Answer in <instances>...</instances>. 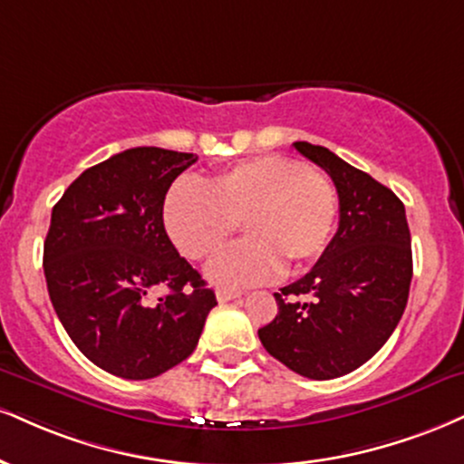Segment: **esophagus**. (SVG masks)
<instances>
[{"label":"esophagus","instance_id":"esophagus-1","mask_svg":"<svg viewBox=\"0 0 464 464\" xmlns=\"http://www.w3.org/2000/svg\"><path fill=\"white\" fill-rule=\"evenodd\" d=\"M239 295H242V292H239V289H227V287H220V289H218V292H216L218 303H228V300L239 298Z\"/></svg>","mask_w":464,"mask_h":464}]
</instances>
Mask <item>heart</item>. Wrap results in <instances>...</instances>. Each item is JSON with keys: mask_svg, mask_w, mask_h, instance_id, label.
I'll list each match as a JSON object with an SVG mask.
<instances>
[{"mask_svg": "<svg viewBox=\"0 0 464 464\" xmlns=\"http://www.w3.org/2000/svg\"><path fill=\"white\" fill-rule=\"evenodd\" d=\"M337 220L333 181L300 161L264 155L239 161L208 183L183 177L164 203L166 231L179 253L209 259L242 222L246 242L208 267L216 285H253L300 270L324 253Z\"/></svg>", "mask_w": 464, "mask_h": 464, "instance_id": "b5f03b06", "label": "heart"}]
</instances>
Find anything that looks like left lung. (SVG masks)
<instances>
[{"label":"left lung","instance_id":"obj_1","mask_svg":"<svg viewBox=\"0 0 464 464\" xmlns=\"http://www.w3.org/2000/svg\"><path fill=\"white\" fill-rule=\"evenodd\" d=\"M294 149L333 179L339 228L317 264L275 294L264 348L311 381L354 372L392 337L409 300L411 231L401 200L348 161L309 142Z\"/></svg>","mask_w":464,"mask_h":464}]
</instances>
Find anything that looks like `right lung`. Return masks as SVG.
Here are the masks:
<instances>
[{
  "instance_id": "1",
  "label": "right lung",
  "mask_w": 464,
  "mask_h": 464,
  "mask_svg": "<svg viewBox=\"0 0 464 464\" xmlns=\"http://www.w3.org/2000/svg\"><path fill=\"white\" fill-rule=\"evenodd\" d=\"M197 160L127 149L83 170L53 205L43 267L55 314L88 361L127 381L186 361L218 304L164 228L166 192ZM160 286L169 292L150 301Z\"/></svg>"
}]
</instances>
